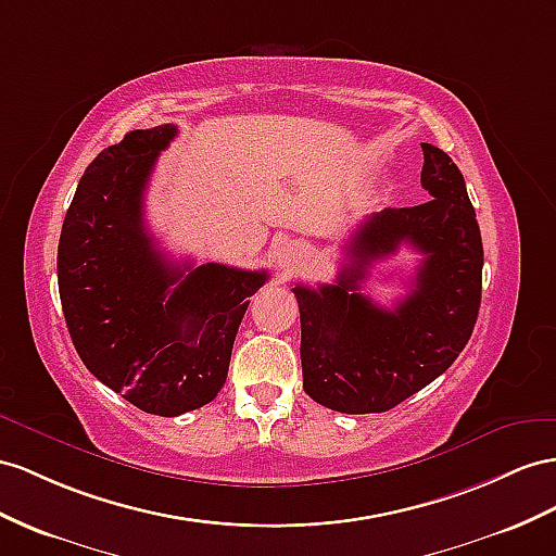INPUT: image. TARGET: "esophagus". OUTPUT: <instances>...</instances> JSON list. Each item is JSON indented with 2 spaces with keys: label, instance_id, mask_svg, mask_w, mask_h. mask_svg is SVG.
I'll return each mask as SVG.
<instances>
[{
  "label": "esophagus",
  "instance_id": "esophagus-1",
  "mask_svg": "<svg viewBox=\"0 0 556 556\" xmlns=\"http://www.w3.org/2000/svg\"><path fill=\"white\" fill-rule=\"evenodd\" d=\"M307 263V251L298 244H283L277 253V267L281 273L293 275Z\"/></svg>",
  "mask_w": 556,
  "mask_h": 556
}]
</instances>
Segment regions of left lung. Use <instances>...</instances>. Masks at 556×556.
Listing matches in <instances>:
<instances>
[{"label":"left lung","instance_id":"left-lung-1","mask_svg":"<svg viewBox=\"0 0 556 556\" xmlns=\"http://www.w3.org/2000/svg\"><path fill=\"white\" fill-rule=\"evenodd\" d=\"M430 202L368 216L348 241L333 283L291 289L301 309L303 390L340 414H382L430 386L472 336L481 303L483 247L465 178L451 156L422 142ZM402 243L426 258L392 311L358 293L367 267Z\"/></svg>","mask_w":556,"mask_h":556}]
</instances>
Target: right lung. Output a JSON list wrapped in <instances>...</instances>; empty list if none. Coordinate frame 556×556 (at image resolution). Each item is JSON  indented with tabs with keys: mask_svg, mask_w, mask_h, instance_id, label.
Here are the masks:
<instances>
[{
	"mask_svg": "<svg viewBox=\"0 0 556 556\" xmlns=\"http://www.w3.org/2000/svg\"><path fill=\"white\" fill-rule=\"evenodd\" d=\"M174 124L136 129L84 170L59 241L70 338L89 371L146 414L174 418L216 400L235 336L265 269L176 265L142 202Z\"/></svg>",
	"mask_w": 556,
	"mask_h": 556,
	"instance_id": "1",
	"label": "right lung"
}]
</instances>
